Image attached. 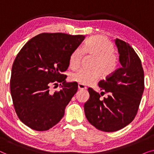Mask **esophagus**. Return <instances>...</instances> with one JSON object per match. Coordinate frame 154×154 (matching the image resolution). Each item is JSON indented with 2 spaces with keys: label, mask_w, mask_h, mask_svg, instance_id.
Here are the masks:
<instances>
[{
  "label": "esophagus",
  "mask_w": 154,
  "mask_h": 154,
  "mask_svg": "<svg viewBox=\"0 0 154 154\" xmlns=\"http://www.w3.org/2000/svg\"><path fill=\"white\" fill-rule=\"evenodd\" d=\"M78 88H79V90H84L86 89V87L84 85H82V84H79L78 85Z\"/></svg>",
  "instance_id": "1"
}]
</instances>
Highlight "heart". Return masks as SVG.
Here are the masks:
<instances>
[{
  "mask_svg": "<svg viewBox=\"0 0 154 154\" xmlns=\"http://www.w3.org/2000/svg\"><path fill=\"white\" fill-rule=\"evenodd\" d=\"M85 54L95 57L92 64V71L79 70L70 75V80L82 85H90L100 79L101 74L107 78L116 71L119 60L113 43L103 35L90 37L84 43L81 50L78 48L71 53L69 58V66L75 69L81 65Z\"/></svg>",
  "mask_w": 154,
  "mask_h": 154,
  "instance_id": "obj_1",
  "label": "heart"
}]
</instances>
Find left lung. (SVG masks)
I'll return each instance as SVG.
<instances>
[{
    "instance_id": "obj_1",
    "label": "left lung",
    "mask_w": 154,
    "mask_h": 154,
    "mask_svg": "<svg viewBox=\"0 0 154 154\" xmlns=\"http://www.w3.org/2000/svg\"><path fill=\"white\" fill-rule=\"evenodd\" d=\"M121 66L113 75L99 82L101 94L89 88L90 98L84 104L85 116L101 131L119 130L133 121L144 89L142 62L133 48L116 39ZM106 94V98L101 96Z\"/></svg>"
}]
</instances>
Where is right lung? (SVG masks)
Segmentation results:
<instances>
[{
    "label": "right lung",
    "mask_w": 154,
    "mask_h": 154,
    "mask_svg": "<svg viewBox=\"0 0 154 154\" xmlns=\"http://www.w3.org/2000/svg\"><path fill=\"white\" fill-rule=\"evenodd\" d=\"M84 38L82 35L42 33L19 52L12 67L10 92L18 118L31 129L48 130L64 116L78 84L66 83V75L62 73L68 69L71 53ZM61 82L60 91L50 90Z\"/></svg>",
    "instance_id": "1"
}]
</instances>
